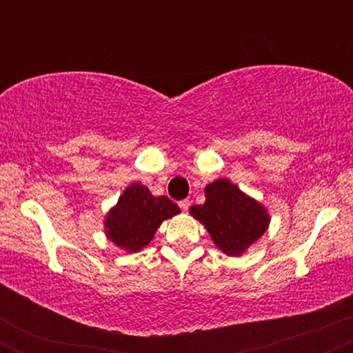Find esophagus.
<instances>
[{"label": "esophagus", "mask_w": 353, "mask_h": 353, "mask_svg": "<svg viewBox=\"0 0 353 353\" xmlns=\"http://www.w3.org/2000/svg\"><path fill=\"white\" fill-rule=\"evenodd\" d=\"M179 208L182 209V212H188L189 208H190V201L189 199H184L179 202Z\"/></svg>", "instance_id": "obj_1"}]
</instances>
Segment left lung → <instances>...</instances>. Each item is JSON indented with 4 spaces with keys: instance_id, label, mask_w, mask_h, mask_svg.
Wrapping results in <instances>:
<instances>
[{
    "instance_id": "obj_1",
    "label": "left lung",
    "mask_w": 353,
    "mask_h": 353,
    "mask_svg": "<svg viewBox=\"0 0 353 353\" xmlns=\"http://www.w3.org/2000/svg\"><path fill=\"white\" fill-rule=\"evenodd\" d=\"M204 192V204L192 205L189 212L224 254L242 255L269 229L270 216L264 205L225 177L210 182Z\"/></svg>"
}]
</instances>
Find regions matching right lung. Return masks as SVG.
<instances>
[{
  "label": "right lung",
  "mask_w": 353,
  "mask_h": 353,
  "mask_svg": "<svg viewBox=\"0 0 353 353\" xmlns=\"http://www.w3.org/2000/svg\"><path fill=\"white\" fill-rule=\"evenodd\" d=\"M181 209L165 196L154 197L141 182H132L124 189L114 208L104 219V232L112 244L125 252H139L159 229L165 219H171Z\"/></svg>",
  "instance_id": "add662e5"
}]
</instances>
